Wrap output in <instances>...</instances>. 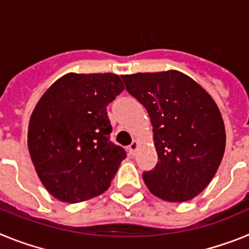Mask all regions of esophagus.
<instances>
[{
  "label": "esophagus",
  "mask_w": 249,
  "mask_h": 249,
  "mask_svg": "<svg viewBox=\"0 0 249 249\" xmlns=\"http://www.w3.org/2000/svg\"><path fill=\"white\" fill-rule=\"evenodd\" d=\"M137 148H138V142L137 141H133V142L131 143V146H128L129 155H132V156L135 155L136 151H137Z\"/></svg>",
  "instance_id": "34e87169"
}]
</instances>
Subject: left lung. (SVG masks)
I'll list each match as a JSON object with an SVG mask.
<instances>
[{"mask_svg": "<svg viewBox=\"0 0 249 249\" xmlns=\"http://www.w3.org/2000/svg\"><path fill=\"white\" fill-rule=\"evenodd\" d=\"M126 89L146 107L158 162L143 173L151 193L186 202L206 188L226 148L218 106L190 76L176 70L124 74Z\"/></svg>", "mask_w": 249, "mask_h": 249, "instance_id": "obj_1", "label": "left lung"}]
</instances>
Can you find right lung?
<instances>
[{
    "mask_svg": "<svg viewBox=\"0 0 249 249\" xmlns=\"http://www.w3.org/2000/svg\"><path fill=\"white\" fill-rule=\"evenodd\" d=\"M124 89L114 73H67L31 114L27 146L39 181L67 203L91 199L111 184L126 151L109 141L107 105Z\"/></svg>",
    "mask_w": 249,
    "mask_h": 249,
    "instance_id": "1",
    "label": "right lung"
}]
</instances>
